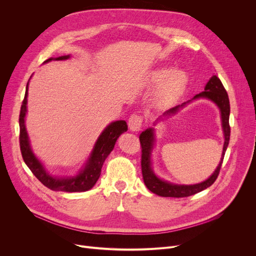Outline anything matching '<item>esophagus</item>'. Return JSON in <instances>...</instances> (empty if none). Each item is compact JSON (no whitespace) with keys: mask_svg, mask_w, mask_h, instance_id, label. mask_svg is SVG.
<instances>
[{"mask_svg":"<svg viewBox=\"0 0 256 256\" xmlns=\"http://www.w3.org/2000/svg\"><path fill=\"white\" fill-rule=\"evenodd\" d=\"M142 122H143L142 116H140L138 114H132L130 117L128 124V128L130 130L138 132V130H140V128L142 126Z\"/></svg>","mask_w":256,"mask_h":256,"instance_id":"esophagus-1","label":"esophagus"}]
</instances>
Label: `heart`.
Segmentation results:
<instances>
[{"instance_id":"heart-1","label":"heart","mask_w":256,"mask_h":256,"mask_svg":"<svg viewBox=\"0 0 256 256\" xmlns=\"http://www.w3.org/2000/svg\"><path fill=\"white\" fill-rule=\"evenodd\" d=\"M146 83L147 86L152 88L160 85L156 92L154 102L158 106H163L178 96L184 90L188 78L182 70L170 72L168 70L162 68L152 72Z\"/></svg>"}]
</instances>
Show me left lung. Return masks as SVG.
Masks as SVG:
<instances>
[{"instance_id":"obj_1","label":"left lung","mask_w":256,"mask_h":256,"mask_svg":"<svg viewBox=\"0 0 256 256\" xmlns=\"http://www.w3.org/2000/svg\"><path fill=\"white\" fill-rule=\"evenodd\" d=\"M208 98L216 104L221 112V119H222V128L224 132V146H223V152L221 156V160L214 170V172L212 176L204 182L196 184H174L168 182H165L163 180H160L156 174L154 173L152 169V150L154 147V128H147L146 130L142 132L140 135V143L142 147V154H141V168H142V176L145 186L147 189L152 191V193L163 196V197H176V198H182V197H188L194 195L198 192L204 191L206 188L210 186L214 180H217L219 172L223 163V158L225 152L227 150L228 143H230V98H228L227 92L220 80V78L217 76H212L208 82L206 83L204 87V91L195 96L191 100L196 98ZM189 102H182V104H178L176 106L172 108V109L166 111L164 115H173L176 114L182 106H184Z\"/></svg>"}]
</instances>
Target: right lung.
Returning <instances> with one entry per match:
<instances>
[{"mask_svg": "<svg viewBox=\"0 0 256 256\" xmlns=\"http://www.w3.org/2000/svg\"><path fill=\"white\" fill-rule=\"evenodd\" d=\"M70 55L61 56L58 58H50L44 63L52 60H66ZM28 84L26 87L24 98L22 104L20 113V146L22 158L26 165L29 167L34 176L42 184L54 191L63 192H84L90 190L98 182L102 164L106 156L113 150L114 145L121 134L128 130V126L124 120L114 121L108 126L100 134L96 145H94L91 154L87 160L85 167L78 172L76 176L68 178H55L44 169V165L34 156L29 143V137L24 126V117L26 113V98H28Z\"/></svg>", "mask_w": 256, "mask_h": 256, "instance_id": "add662e5", "label": "right lung"}]
</instances>
